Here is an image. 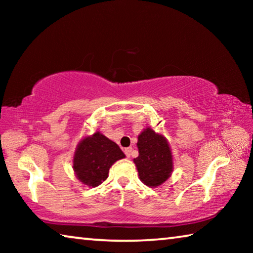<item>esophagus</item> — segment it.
<instances>
[{
	"label": "esophagus",
	"mask_w": 253,
	"mask_h": 253,
	"mask_svg": "<svg viewBox=\"0 0 253 253\" xmlns=\"http://www.w3.org/2000/svg\"><path fill=\"white\" fill-rule=\"evenodd\" d=\"M131 151H132V148L131 147H128V148H125V154H126V156L129 158L130 157V155H131Z\"/></svg>",
	"instance_id": "obj_1"
}]
</instances>
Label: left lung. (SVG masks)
<instances>
[{
	"instance_id": "left-lung-1",
	"label": "left lung",
	"mask_w": 253,
	"mask_h": 253,
	"mask_svg": "<svg viewBox=\"0 0 253 253\" xmlns=\"http://www.w3.org/2000/svg\"><path fill=\"white\" fill-rule=\"evenodd\" d=\"M138 157L134 163L140 181L149 187L160 186L173 172V156L168 139L147 127L138 135Z\"/></svg>"
}]
</instances>
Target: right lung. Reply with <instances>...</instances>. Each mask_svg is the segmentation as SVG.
<instances>
[{"mask_svg": "<svg viewBox=\"0 0 253 253\" xmlns=\"http://www.w3.org/2000/svg\"><path fill=\"white\" fill-rule=\"evenodd\" d=\"M125 158L118 145L100 131L80 140L74 155V170L84 185L96 187L108 177L115 162Z\"/></svg>", "mask_w": 253, "mask_h": 253, "instance_id": "obj_1", "label": "right lung"}]
</instances>
